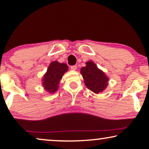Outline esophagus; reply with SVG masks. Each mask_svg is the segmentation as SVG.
<instances>
[{
  "label": "esophagus",
  "mask_w": 149,
  "mask_h": 149,
  "mask_svg": "<svg viewBox=\"0 0 149 149\" xmlns=\"http://www.w3.org/2000/svg\"><path fill=\"white\" fill-rule=\"evenodd\" d=\"M76 69H77V66H76V65H72V66H71V70H73V71L76 70Z\"/></svg>",
  "instance_id": "34e87169"
}]
</instances>
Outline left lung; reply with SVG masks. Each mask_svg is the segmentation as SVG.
<instances>
[{
    "mask_svg": "<svg viewBox=\"0 0 149 149\" xmlns=\"http://www.w3.org/2000/svg\"><path fill=\"white\" fill-rule=\"evenodd\" d=\"M80 74L86 86L95 94L102 93L109 84V77L92 61L86 62V66L81 68Z\"/></svg>",
    "mask_w": 149,
    "mask_h": 149,
    "instance_id": "left-lung-1",
    "label": "left lung"
}]
</instances>
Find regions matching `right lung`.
<instances>
[{"mask_svg": "<svg viewBox=\"0 0 149 149\" xmlns=\"http://www.w3.org/2000/svg\"><path fill=\"white\" fill-rule=\"evenodd\" d=\"M68 71V66L64 63H61L57 61H52L42 79L44 89L51 94L56 93L58 89L61 79Z\"/></svg>", "mask_w": 149, "mask_h": 149, "instance_id": "add662e5", "label": "right lung"}]
</instances>
